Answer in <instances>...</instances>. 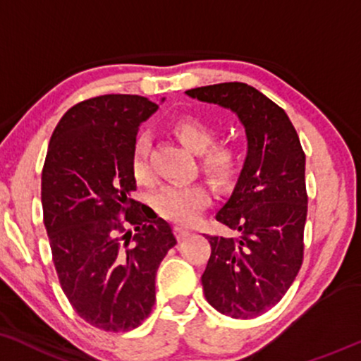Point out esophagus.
Wrapping results in <instances>:
<instances>
[{
    "label": "esophagus",
    "mask_w": 361,
    "mask_h": 361,
    "mask_svg": "<svg viewBox=\"0 0 361 361\" xmlns=\"http://www.w3.org/2000/svg\"><path fill=\"white\" fill-rule=\"evenodd\" d=\"M175 232H176V235H178V238H180V240H185L186 237L192 235V230H190V228H185V227H181V225H176V227H175Z\"/></svg>",
    "instance_id": "obj_1"
}]
</instances>
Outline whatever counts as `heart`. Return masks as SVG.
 Segmentation results:
<instances>
[{
	"label": "heart",
	"mask_w": 361,
	"mask_h": 361,
	"mask_svg": "<svg viewBox=\"0 0 361 361\" xmlns=\"http://www.w3.org/2000/svg\"><path fill=\"white\" fill-rule=\"evenodd\" d=\"M173 134L190 151L200 154V166L216 183L225 185L235 176L240 156L235 146L214 145L216 131L205 121L185 116L175 121ZM133 175L137 183H149L151 168L147 163V142L139 137L131 159ZM212 203V193L203 183L169 185L154 195L153 205L159 216L176 225H192Z\"/></svg>",
	"instance_id": "1"
}]
</instances>
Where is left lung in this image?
I'll list each match as a JSON object with an SVG mask.
<instances>
[{"label": "left lung", "instance_id": "1", "mask_svg": "<svg viewBox=\"0 0 361 361\" xmlns=\"http://www.w3.org/2000/svg\"><path fill=\"white\" fill-rule=\"evenodd\" d=\"M186 94L233 111L245 128L244 168L215 215L240 235H207L212 254L202 284L219 312L255 318L281 301L302 266L306 154L284 109L252 85L225 82Z\"/></svg>", "mask_w": 361, "mask_h": 361}]
</instances>
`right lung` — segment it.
Listing matches in <instances>:
<instances>
[{"instance_id": "add662e5", "label": "right lung", "mask_w": 361, "mask_h": 361, "mask_svg": "<svg viewBox=\"0 0 361 361\" xmlns=\"http://www.w3.org/2000/svg\"><path fill=\"white\" fill-rule=\"evenodd\" d=\"M156 109L131 94L75 104L43 164V224L60 286L77 314L104 331H129L149 316L156 271L176 244L171 225L133 198L136 134Z\"/></svg>"}]
</instances>
